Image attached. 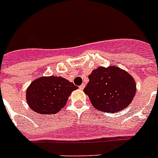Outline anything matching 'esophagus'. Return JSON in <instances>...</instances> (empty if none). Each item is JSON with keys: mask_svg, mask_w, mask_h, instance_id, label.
Here are the masks:
<instances>
[{"mask_svg": "<svg viewBox=\"0 0 158 158\" xmlns=\"http://www.w3.org/2000/svg\"><path fill=\"white\" fill-rule=\"evenodd\" d=\"M84 88H85V84H81V85L79 86V89H80V90H83V89H84Z\"/></svg>", "mask_w": 158, "mask_h": 158, "instance_id": "esophagus-1", "label": "esophagus"}]
</instances>
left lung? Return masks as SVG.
Wrapping results in <instances>:
<instances>
[{
  "instance_id": "8db88e82",
  "label": "left lung",
  "mask_w": 158,
  "mask_h": 158,
  "mask_svg": "<svg viewBox=\"0 0 158 158\" xmlns=\"http://www.w3.org/2000/svg\"><path fill=\"white\" fill-rule=\"evenodd\" d=\"M89 82L84 89L97 110L114 113L124 110L136 94L135 79L117 66H99L89 75Z\"/></svg>"
}]
</instances>
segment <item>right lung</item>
I'll list each match as a JSON object with an SVG mask.
<instances>
[{
  "label": "right lung",
  "instance_id": "obj_1",
  "mask_svg": "<svg viewBox=\"0 0 158 158\" xmlns=\"http://www.w3.org/2000/svg\"><path fill=\"white\" fill-rule=\"evenodd\" d=\"M79 89L61 76H43L33 80L26 90L28 106L37 113L51 115L66 105L69 95Z\"/></svg>",
  "mask_w": 158,
  "mask_h": 158
}]
</instances>
